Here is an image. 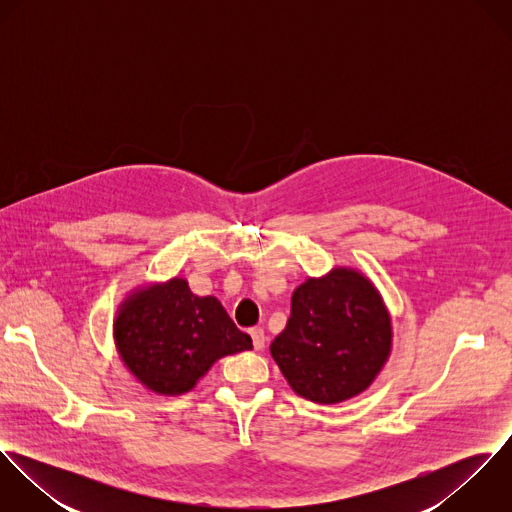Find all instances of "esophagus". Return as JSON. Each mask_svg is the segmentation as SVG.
I'll return each mask as SVG.
<instances>
[{"instance_id": "34e87169", "label": "esophagus", "mask_w": 512, "mask_h": 512, "mask_svg": "<svg viewBox=\"0 0 512 512\" xmlns=\"http://www.w3.org/2000/svg\"><path fill=\"white\" fill-rule=\"evenodd\" d=\"M250 337H252V345H254L256 351H262L266 347V335H264L262 327L250 329Z\"/></svg>"}]
</instances>
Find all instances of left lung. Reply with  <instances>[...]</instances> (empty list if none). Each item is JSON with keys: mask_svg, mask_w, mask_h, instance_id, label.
<instances>
[{"mask_svg": "<svg viewBox=\"0 0 512 512\" xmlns=\"http://www.w3.org/2000/svg\"><path fill=\"white\" fill-rule=\"evenodd\" d=\"M390 351V313L374 284L353 268L307 278L293 292L286 329L270 345L293 392L317 404L365 392Z\"/></svg>", "mask_w": 512, "mask_h": 512, "instance_id": "1", "label": "left lung"}]
</instances>
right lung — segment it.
Here are the masks:
<instances>
[{
	"label": "right lung",
	"mask_w": 512,
	"mask_h": 512,
	"mask_svg": "<svg viewBox=\"0 0 512 512\" xmlns=\"http://www.w3.org/2000/svg\"><path fill=\"white\" fill-rule=\"evenodd\" d=\"M114 341L128 370L163 396L189 392L219 359L252 349L219 299L195 295L183 278L130 293L120 303Z\"/></svg>",
	"instance_id": "obj_1"
}]
</instances>
